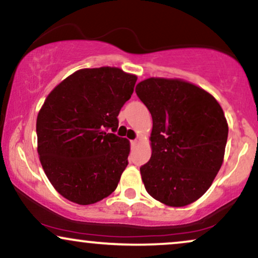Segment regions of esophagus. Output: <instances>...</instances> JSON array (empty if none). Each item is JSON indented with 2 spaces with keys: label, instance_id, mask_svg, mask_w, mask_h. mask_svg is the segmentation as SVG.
Masks as SVG:
<instances>
[{
  "label": "esophagus",
  "instance_id": "34e87169",
  "mask_svg": "<svg viewBox=\"0 0 258 258\" xmlns=\"http://www.w3.org/2000/svg\"><path fill=\"white\" fill-rule=\"evenodd\" d=\"M137 143H138V140L135 139V140H132V142H131V144H132V146H136V145H137Z\"/></svg>",
  "mask_w": 258,
  "mask_h": 258
}]
</instances>
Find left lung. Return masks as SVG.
Returning a JSON list of instances; mask_svg holds the SVG:
<instances>
[{"label": "left lung", "mask_w": 258, "mask_h": 258, "mask_svg": "<svg viewBox=\"0 0 258 258\" xmlns=\"http://www.w3.org/2000/svg\"><path fill=\"white\" fill-rule=\"evenodd\" d=\"M137 96L152 116L150 161L140 167L146 191L172 207L207 191L223 164L229 126L211 94L181 80L148 78Z\"/></svg>", "instance_id": "8db88e82"}]
</instances>
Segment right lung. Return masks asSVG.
I'll return each instance as SVG.
<instances>
[{
	"label": "right lung",
	"instance_id": "1",
	"mask_svg": "<svg viewBox=\"0 0 258 258\" xmlns=\"http://www.w3.org/2000/svg\"><path fill=\"white\" fill-rule=\"evenodd\" d=\"M137 76L118 68L78 70L48 94L37 119L38 153L54 189L78 205L113 193L128 164L118 115Z\"/></svg>",
	"mask_w": 258,
	"mask_h": 258
}]
</instances>
